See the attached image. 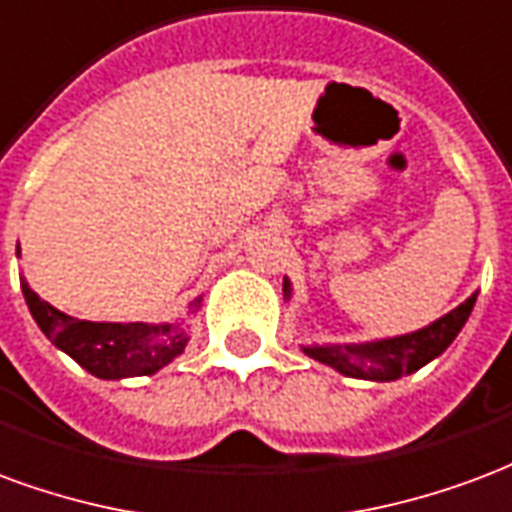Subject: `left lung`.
Masks as SVG:
<instances>
[{"label":"left lung","mask_w":512,"mask_h":512,"mask_svg":"<svg viewBox=\"0 0 512 512\" xmlns=\"http://www.w3.org/2000/svg\"><path fill=\"white\" fill-rule=\"evenodd\" d=\"M283 294H289V283H283ZM475 300L477 294H472L439 322L412 335L374 343H352V346H311L305 349V354L352 379L393 382L404 374H414L417 368H423L425 363H431L434 357L445 352L455 341V335L461 333V327L475 308Z\"/></svg>","instance_id":"1"}]
</instances>
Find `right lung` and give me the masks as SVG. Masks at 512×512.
Instances as JSON below:
<instances>
[{"instance_id": "add662e5", "label": "right lung", "mask_w": 512, "mask_h": 512, "mask_svg": "<svg viewBox=\"0 0 512 512\" xmlns=\"http://www.w3.org/2000/svg\"><path fill=\"white\" fill-rule=\"evenodd\" d=\"M21 292L37 327L51 338V343L100 379L155 374L182 354L188 343V335L179 324L84 322L40 300L26 281H21Z\"/></svg>"}]
</instances>
